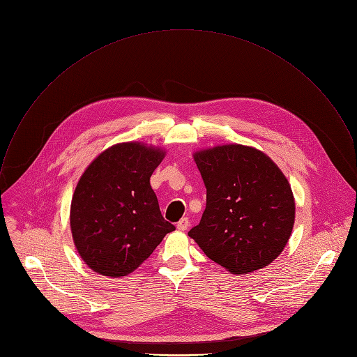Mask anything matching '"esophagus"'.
I'll return each instance as SVG.
<instances>
[{
	"label": "esophagus",
	"instance_id": "34e87169",
	"mask_svg": "<svg viewBox=\"0 0 357 357\" xmlns=\"http://www.w3.org/2000/svg\"><path fill=\"white\" fill-rule=\"evenodd\" d=\"M188 227H190V220H188L187 217L181 218V220L177 222V229H178V231H185Z\"/></svg>",
	"mask_w": 357,
	"mask_h": 357
}]
</instances>
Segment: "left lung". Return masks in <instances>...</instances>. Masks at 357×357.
<instances>
[{"instance_id": "left-lung-1", "label": "left lung", "mask_w": 357, "mask_h": 357, "mask_svg": "<svg viewBox=\"0 0 357 357\" xmlns=\"http://www.w3.org/2000/svg\"><path fill=\"white\" fill-rule=\"evenodd\" d=\"M194 160L206 205L188 236L234 274L270 264L294 227L296 202L287 178L263 152L242 145L197 152Z\"/></svg>"}]
</instances>
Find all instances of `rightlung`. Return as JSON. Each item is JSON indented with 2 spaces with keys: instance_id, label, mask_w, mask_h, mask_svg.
I'll list each match as a JSON object with an SVG mask.
<instances>
[{
  "instance_id": "obj_1",
  "label": "right lung",
  "mask_w": 357,
  "mask_h": 357,
  "mask_svg": "<svg viewBox=\"0 0 357 357\" xmlns=\"http://www.w3.org/2000/svg\"><path fill=\"white\" fill-rule=\"evenodd\" d=\"M160 149L128 142L102 152L82 176L70 227L82 259L94 271L121 277L144 263L176 229L162 215L151 176Z\"/></svg>"
}]
</instances>
